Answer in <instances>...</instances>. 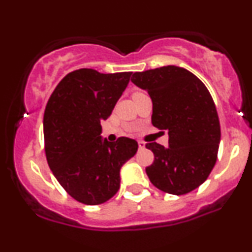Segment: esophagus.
Instances as JSON below:
<instances>
[{"mask_svg": "<svg viewBox=\"0 0 252 252\" xmlns=\"http://www.w3.org/2000/svg\"><path fill=\"white\" fill-rule=\"evenodd\" d=\"M138 147H140V148H144V143L142 142V141H138Z\"/></svg>", "mask_w": 252, "mask_h": 252, "instance_id": "34e87169", "label": "esophagus"}]
</instances>
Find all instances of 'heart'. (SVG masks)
<instances>
[{
	"label": "heart",
	"instance_id": "heart-1",
	"mask_svg": "<svg viewBox=\"0 0 252 252\" xmlns=\"http://www.w3.org/2000/svg\"><path fill=\"white\" fill-rule=\"evenodd\" d=\"M135 94H137V92H135Z\"/></svg>",
	"mask_w": 252,
	"mask_h": 252
}]
</instances>
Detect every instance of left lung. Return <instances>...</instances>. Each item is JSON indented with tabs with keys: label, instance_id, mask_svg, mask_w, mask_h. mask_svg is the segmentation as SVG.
<instances>
[{
	"label": "left lung",
	"instance_id": "8db88e82",
	"mask_svg": "<svg viewBox=\"0 0 252 252\" xmlns=\"http://www.w3.org/2000/svg\"><path fill=\"white\" fill-rule=\"evenodd\" d=\"M131 82L148 91L153 126L169 135L167 148L146 144L154 153L146 168L150 182L169 194L189 193L209 178L218 156L220 123L212 96L198 77L178 66L135 72Z\"/></svg>",
	"mask_w": 252,
	"mask_h": 252
}]
</instances>
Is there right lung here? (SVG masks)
<instances>
[{"instance_id":"add662e5","label":"right lung","mask_w":252,"mask_h":252,"mask_svg":"<svg viewBox=\"0 0 252 252\" xmlns=\"http://www.w3.org/2000/svg\"><path fill=\"white\" fill-rule=\"evenodd\" d=\"M131 72H70L51 94L43 114L47 163L77 201L99 205L120 189V170L137 152L128 137L102 141V126L128 85Z\"/></svg>"}]
</instances>
